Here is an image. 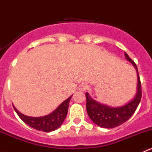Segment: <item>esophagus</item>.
I'll list each match as a JSON object with an SVG mask.
<instances>
[{"label": "esophagus", "instance_id": "1", "mask_svg": "<svg viewBox=\"0 0 152 152\" xmlns=\"http://www.w3.org/2000/svg\"><path fill=\"white\" fill-rule=\"evenodd\" d=\"M88 88V85L86 83H82L79 86V89L81 91H86V89Z\"/></svg>", "mask_w": 152, "mask_h": 152}]
</instances>
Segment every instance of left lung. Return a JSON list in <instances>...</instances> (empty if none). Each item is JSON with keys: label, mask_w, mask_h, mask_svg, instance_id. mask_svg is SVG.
Instances as JSON below:
<instances>
[{"label": "left lung", "mask_w": 152, "mask_h": 152, "mask_svg": "<svg viewBox=\"0 0 152 152\" xmlns=\"http://www.w3.org/2000/svg\"><path fill=\"white\" fill-rule=\"evenodd\" d=\"M125 56L128 61L133 64L137 71V91L133 100L122 107H111L105 104H100L98 102L95 101L94 99L90 96L88 93L85 94L86 109L88 116L96 125L100 127L105 128V129H113L124 123L133 115L140 102L142 97V88H141V82L138 73L137 67L126 53H125Z\"/></svg>", "instance_id": "1"}]
</instances>
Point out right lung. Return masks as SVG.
Returning <instances> with one entry per match:
<instances>
[{
  "instance_id": "add662e5",
  "label": "right lung",
  "mask_w": 152,
  "mask_h": 152,
  "mask_svg": "<svg viewBox=\"0 0 152 152\" xmlns=\"http://www.w3.org/2000/svg\"><path fill=\"white\" fill-rule=\"evenodd\" d=\"M71 96L63 102L54 111L47 116L41 117H31L20 113L13 106L15 110L20 119L30 127L44 132H50L56 130L61 126L65 119L68 110L69 102Z\"/></svg>"
}]
</instances>
